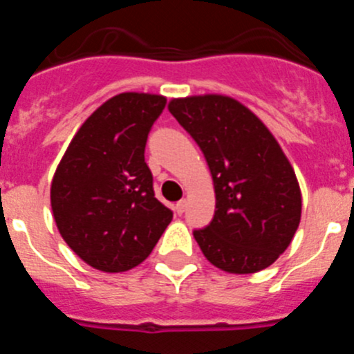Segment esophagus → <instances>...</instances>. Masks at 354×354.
<instances>
[{"instance_id": "esophagus-1", "label": "esophagus", "mask_w": 354, "mask_h": 354, "mask_svg": "<svg viewBox=\"0 0 354 354\" xmlns=\"http://www.w3.org/2000/svg\"><path fill=\"white\" fill-rule=\"evenodd\" d=\"M186 207H187V200H180V202L175 204V212H177V214H183V212L186 211Z\"/></svg>"}]
</instances>
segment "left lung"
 <instances>
[{"label": "left lung", "mask_w": 354, "mask_h": 354, "mask_svg": "<svg viewBox=\"0 0 354 354\" xmlns=\"http://www.w3.org/2000/svg\"><path fill=\"white\" fill-rule=\"evenodd\" d=\"M168 111L198 143L212 175L214 218L193 232L205 259L234 274L270 268L301 220V189L280 143L234 97H179Z\"/></svg>", "instance_id": "8db88e82"}]
</instances>
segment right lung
I'll use <instances>...</instances> for the list:
<instances>
[{
	"mask_svg": "<svg viewBox=\"0 0 354 354\" xmlns=\"http://www.w3.org/2000/svg\"><path fill=\"white\" fill-rule=\"evenodd\" d=\"M165 104L158 93L111 97L81 124L56 167L55 223L93 270L122 273L142 264L174 218L154 196L145 162L147 136Z\"/></svg>",
	"mask_w": 354,
	"mask_h": 354,
	"instance_id": "right-lung-1",
	"label": "right lung"
}]
</instances>
